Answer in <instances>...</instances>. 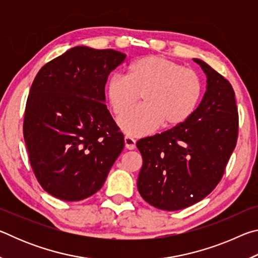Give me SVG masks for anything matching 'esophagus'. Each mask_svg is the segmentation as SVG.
<instances>
[{
	"label": "esophagus",
	"instance_id": "1",
	"mask_svg": "<svg viewBox=\"0 0 258 258\" xmlns=\"http://www.w3.org/2000/svg\"><path fill=\"white\" fill-rule=\"evenodd\" d=\"M124 140H125V147H126V149L133 150L134 148H135V140H134L132 137H130V135H126Z\"/></svg>",
	"mask_w": 258,
	"mask_h": 258
}]
</instances>
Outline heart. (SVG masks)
Listing matches in <instances>:
<instances>
[{"label":"heart","instance_id":"heart-1","mask_svg":"<svg viewBox=\"0 0 258 258\" xmlns=\"http://www.w3.org/2000/svg\"><path fill=\"white\" fill-rule=\"evenodd\" d=\"M107 99L116 116L124 115L142 95L141 106L119 119L131 134H147L163 123L175 126L195 111L203 94L198 73L159 55H148L130 64L126 76L113 74L107 83Z\"/></svg>","mask_w":258,"mask_h":258}]
</instances>
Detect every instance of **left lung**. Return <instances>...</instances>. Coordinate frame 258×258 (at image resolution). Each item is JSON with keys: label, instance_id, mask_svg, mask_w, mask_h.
<instances>
[{"label": "left lung", "instance_id": "obj_1", "mask_svg": "<svg viewBox=\"0 0 258 258\" xmlns=\"http://www.w3.org/2000/svg\"><path fill=\"white\" fill-rule=\"evenodd\" d=\"M207 91L182 124L137 142L143 164L138 189L148 204L178 211L203 200L223 177L237 145L238 107L232 85L206 62Z\"/></svg>", "mask_w": 258, "mask_h": 258}]
</instances>
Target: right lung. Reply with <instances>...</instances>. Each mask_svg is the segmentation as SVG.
I'll return each mask as SVG.
<instances>
[{"instance_id":"obj_1","label":"right lung","mask_w":258,"mask_h":258,"mask_svg":"<svg viewBox=\"0 0 258 258\" xmlns=\"http://www.w3.org/2000/svg\"><path fill=\"white\" fill-rule=\"evenodd\" d=\"M126 54L75 46L43 66L26 102L24 139L38 183L77 202L101 189L124 135L104 104V86Z\"/></svg>"}]
</instances>
